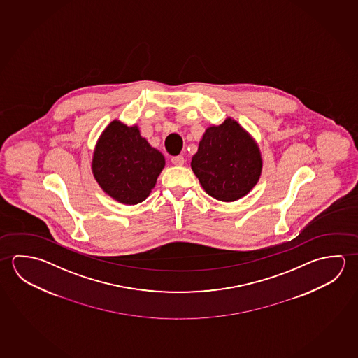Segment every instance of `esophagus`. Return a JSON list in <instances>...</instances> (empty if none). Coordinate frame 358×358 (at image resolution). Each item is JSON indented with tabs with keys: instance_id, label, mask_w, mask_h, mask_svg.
<instances>
[{
	"instance_id": "esophagus-1",
	"label": "esophagus",
	"mask_w": 358,
	"mask_h": 358,
	"mask_svg": "<svg viewBox=\"0 0 358 358\" xmlns=\"http://www.w3.org/2000/svg\"><path fill=\"white\" fill-rule=\"evenodd\" d=\"M171 163L174 165H182L184 164V157L182 155H176V157H171Z\"/></svg>"
}]
</instances>
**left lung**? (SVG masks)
Instances as JSON below:
<instances>
[{"mask_svg":"<svg viewBox=\"0 0 358 358\" xmlns=\"http://www.w3.org/2000/svg\"><path fill=\"white\" fill-rule=\"evenodd\" d=\"M259 148L231 117L206 130L192 169L208 194L220 201H236L248 194L262 173Z\"/></svg>","mask_w":358,"mask_h":358,"instance_id":"8db88e82","label":"left lung"}]
</instances>
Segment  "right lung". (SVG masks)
<instances>
[{
	"label": "right lung",
	"instance_id": "obj_1",
	"mask_svg": "<svg viewBox=\"0 0 358 358\" xmlns=\"http://www.w3.org/2000/svg\"><path fill=\"white\" fill-rule=\"evenodd\" d=\"M165 159L140 135L139 127L114 120L97 141L92 174L106 194L134 206L149 196Z\"/></svg>",
	"mask_w": 358,
	"mask_h": 358
}]
</instances>
